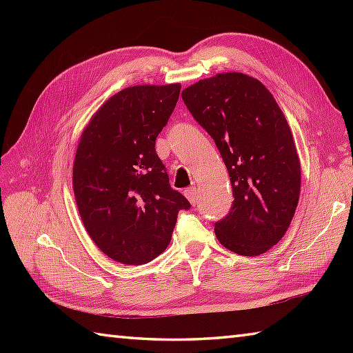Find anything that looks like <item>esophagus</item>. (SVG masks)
Instances as JSON below:
<instances>
[{"label":"esophagus","instance_id":"obj_1","mask_svg":"<svg viewBox=\"0 0 353 353\" xmlns=\"http://www.w3.org/2000/svg\"><path fill=\"white\" fill-rule=\"evenodd\" d=\"M185 197L190 200V203L191 205H196L197 203V188H188V190H185Z\"/></svg>","mask_w":353,"mask_h":353}]
</instances>
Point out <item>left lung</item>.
Wrapping results in <instances>:
<instances>
[{
    "mask_svg": "<svg viewBox=\"0 0 353 353\" xmlns=\"http://www.w3.org/2000/svg\"><path fill=\"white\" fill-rule=\"evenodd\" d=\"M196 121L211 134L229 171L234 203L215 223L226 249L258 256L290 228L301 196V161L272 92L243 72H223L183 89Z\"/></svg>",
    "mask_w": 353,
    "mask_h": 353,
    "instance_id": "8db88e82",
    "label": "left lung"
}]
</instances>
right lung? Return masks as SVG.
I'll return each mask as SVG.
<instances>
[{"mask_svg":"<svg viewBox=\"0 0 353 353\" xmlns=\"http://www.w3.org/2000/svg\"><path fill=\"white\" fill-rule=\"evenodd\" d=\"M181 85L125 88L92 115L72 167L79 214L99 249L117 262L141 265L167 249L177 214L191 205L170 186L156 153Z\"/></svg>","mask_w":353,"mask_h":353,"instance_id":"right-lung-1","label":"right lung"}]
</instances>
